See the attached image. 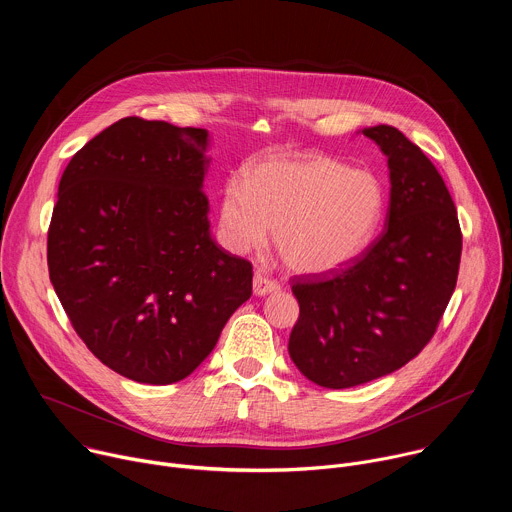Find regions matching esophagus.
<instances>
[{
  "instance_id": "34e87169",
  "label": "esophagus",
  "mask_w": 512,
  "mask_h": 512,
  "mask_svg": "<svg viewBox=\"0 0 512 512\" xmlns=\"http://www.w3.org/2000/svg\"><path fill=\"white\" fill-rule=\"evenodd\" d=\"M281 285L277 279L269 277L267 273L263 271H255V277H253V291L255 296H267L271 294V291H277Z\"/></svg>"
}]
</instances>
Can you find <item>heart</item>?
Listing matches in <instances>:
<instances>
[{"mask_svg": "<svg viewBox=\"0 0 512 512\" xmlns=\"http://www.w3.org/2000/svg\"><path fill=\"white\" fill-rule=\"evenodd\" d=\"M383 210L385 190L375 174L316 154L275 156L255 164L247 182H225L218 229L235 253L261 249L275 231L287 267L324 273L369 245Z\"/></svg>", "mask_w": 512, "mask_h": 512, "instance_id": "obj_1", "label": "heart"}]
</instances>
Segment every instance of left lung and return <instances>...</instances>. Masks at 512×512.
I'll use <instances>...</instances> for the list:
<instances>
[{
  "mask_svg": "<svg viewBox=\"0 0 512 512\" xmlns=\"http://www.w3.org/2000/svg\"><path fill=\"white\" fill-rule=\"evenodd\" d=\"M362 133L389 158L385 231L344 267L291 279L300 318L287 350L326 389L369 383L415 358L440 326L462 257L456 204L429 158L397 127Z\"/></svg>",
  "mask_w": 512,
  "mask_h": 512,
  "instance_id": "1",
  "label": "left lung"
}]
</instances>
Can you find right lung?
<instances>
[{
	"instance_id": "1",
	"label": "right lung",
	"mask_w": 512,
	"mask_h": 512,
	"mask_svg": "<svg viewBox=\"0 0 512 512\" xmlns=\"http://www.w3.org/2000/svg\"><path fill=\"white\" fill-rule=\"evenodd\" d=\"M208 133L125 117L72 156L48 227V273L87 348L150 385L188 377L251 298V261L208 233Z\"/></svg>"
}]
</instances>
